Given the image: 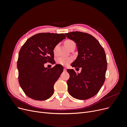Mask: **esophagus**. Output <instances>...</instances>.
Instances as JSON below:
<instances>
[{
    "label": "esophagus",
    "instance_id": "34e87169",
    "mask_svg": "<svg viewBox=\"0 0 127 127\" xmlns=\"http://www.w3.org/2000/svg\"><path fill=\"white\" fill-rule=\"evenodd\" d=\"M66 67H64V71H66Z\"/></svg>",
    "mask_w": 127,
    "mask_h": 127
}]
</instances>
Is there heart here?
<instances>
[{
    "label": "heart",
    "instance_id": "b5f03b06",
    "mask_svg": "<svg viewBox=\"0 0 127 127\" xmlns=\"http://www.w3.org/2000/svg\"><path fill=\"white\" fill-rule=\"evenodd\" d=\"M73 43H75L74 42L72 41V40H70V39L66 40L65 42V44L67 48H68L71 44H72ZM57 48V46L55 47V48H54V50H53V52H54L55 53H56ZM71 61H72V59L71 58L60 57L57 59V63L59 64L62 65L63 66H66V65H68L71 62Z\"/></svg>",
    "mask_w": 127,
    "mask_h": 127
}]
</instances>
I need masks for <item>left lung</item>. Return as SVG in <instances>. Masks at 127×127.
<instances>
[{
	"label": "left lung",
	"instance_id": "left-lung-1",
	"mask_svg": "<svg viewBox=\"0 0 127 127\" xmlns=\"http://www.w3.org/2000/svg\"><path fill=\"white\" fill-rule=\"evenodd\" d=\"M65 35L76 43L78 52L71 65L81 68L80 73L67 69L70 76L67 81L68 91L75 98L88 99L97 94L105 81L107 69L105 51L97 40L88 33L75 31Z\"/></svg>",
	"mask_w": 127,
	"mask_h": 127
}]
</instances>
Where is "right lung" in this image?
I'll use <instances>...</instances> for the list:
<instances>
[{
    "label": "right lung",
    "instance_id": "1",
    "mask_svg": "<svg viewBox=\"0 0 127 127\" xmlns=\"http://www.w3.org/2000/svg\"><path fill=\"white\" fill-rule=\"evenodd\" d=\"M66 37L63 33H38L28 38L20 50L17 67L18 81L28 97L36 100H45L53 94V86L63 71L56 64L48 68L47 62L55 64L53 50Z\"/></svg>",
    "mask_w": 127,
    "mask_h": 127
}]
</instances>
